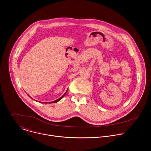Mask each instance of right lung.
I'll use <instances>...</instances> for the list:
<instances>
[{
  "label": "right lung",
  "mask_w": 151,
  "mask_h": 151,
  "mask_svg": "<svg viewBox=\"0 0 151 151\" xmlns=\"http://www.w3.org/2000/svg\"><path fill=\"white\" fill-rule=\"evenodd\" d=\"M67 91H66V92L65 93H64V94H63V96H62L61 97H60V98H59V99H58L57 100H54V101H51V102H48V103H57V102L59 101L60 100H61V99H63V97H64V96H65V94H66ZM27 95H28V94H27ZM28 96H29V97H30L31 99H32V97H30L29 95H28ZM40 103H47L48 102H41V101H40Z\"/></svg>",
  "instance_id": "obj_1"
}]
</instances>
